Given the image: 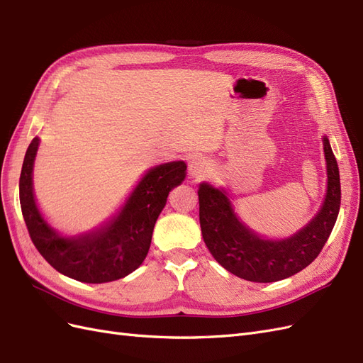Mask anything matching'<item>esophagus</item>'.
Returning a JSON list of instances; mask_svg holds the SVG:
<instances>
[{
  "label": "esophagus",
  "mask_w": 363,
  "mask_h": 363,
  "mask_svg": "<svg viewBox=\"0 0 363 363\" xmlns=\"http://www.w3.org/2000/svg\"><path fill=\"white\" fill-rule=\"evenodd\" d=\"M207 171H208V164L201 159H195L189 164V172L196 179L203 177V175H206Z\"/></svg>",
  "instance_id": "1"
}]
</instances>
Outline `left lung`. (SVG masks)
Masks as SVG:
<instances>
[{
  "mask_svg": "<svg viewBox=\"0 0 363 363\" xmlns=\"http://www.w3.org/2000/svg\"><path fill=\"white\" fill-rule=\"evenodd\" d=\"M323 145L328 177L324 204L309 224L288 239H260L238 221L223 191L206 183L200 186L201 233L219 265L244 280L271 283L294 276L318 257L332 233L340 204L337 162L327 138Z\"/></svg>",
  "mask_w": 363,
  "mask_h": 363,
  "instance_id": "1",
  "label": "left lung"
}]
</instances>
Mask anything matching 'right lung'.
Listing matches in <instances>:
<instances>
[{"label":"right lung","instance_id":"obj_1","mask_svg":"<svg viewBox=\"0 0 363 363\" xmlns=\"http://www.w3.org/2000/svg\"><path fill=\"white\" fill-rule=\"evenodd\" d=\"M39 139L27 148L19 177V201L33 244L50 265L74 280L106 283L123 279L147 257L157 216L168 194L184 179V162H171L148 171L121 213L106 227L77 239L60 238L43 221L33 196L31 172Z\"/></svg>","mask_w":363,"mask_h":363}]
</instances>
